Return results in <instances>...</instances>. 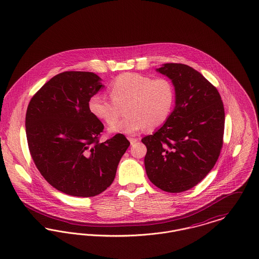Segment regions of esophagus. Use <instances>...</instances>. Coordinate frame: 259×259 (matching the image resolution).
Instances as JSON below:
<instances>
[{
	"mask_svg": "<svg viewBox=\"0 0 259 259\" xmlns=\"http://www.w3.org/2000/svg\"><path fill=\"white\" fill-rule=\"evenodd\" d=\"M129 141H130L131 145H134V144L137 143L138 139H136V138H129Z\"/></svg>",
	"mask_w": 259,
	"mask_h": 259,
	"instance_id": "esophagus-1",
	"label": "esophagus"
}]
</instances>
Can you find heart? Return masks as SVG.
I'll list each match as a JSON object with an SVG mask.
<instances>
[{
  "label": "heart",
  "mask_w": 259,
  "mask_h": 259,
  "mask_svg": "<svg viewBox=\"0 0 259 259\" xmlns=\"http://www.w3.org/2000/svg\"><path fill=\"white\" fill-rule=\"evenodd\" d=\"M107 91L111 102L95 94L88 107L96 118L111 124L119 117L120 108L125 107L126 117L108 127L111 133L135 135L146 127H159L167 120L175 102V90L168 79H152L138 73L118 75Z\"/></svg>",
  "instance_id": "1"
}]
</instances>
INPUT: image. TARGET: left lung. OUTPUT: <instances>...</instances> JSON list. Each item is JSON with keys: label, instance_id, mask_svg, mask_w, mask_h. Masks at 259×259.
<instances>
[{"label": "left lung", "instance_id": "left-lung-1", "mask_svg": "<svg viewBox=\"0 0 259 259\" xmlns=\"http://www.w3.org/2000/svg\"><path fill=\"white\" fill-rule=\"evenodd\" d=\"M171 79L175 107L166 122L142 139L150 181L168 193L198 185L215 165L223 146L225 112L220 94L193 67L165 63L156 69Z\"/></svg>", "mask_w": 259, "mask_h": 259}]
</instances>
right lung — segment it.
I'll use <instances>...</instances> for the list:
<instances>
[{
    "label": "right lung",
    "instance_id": "obj_1",
    "mask_svg": "<svg viewBox=\"0 0 259 259\" xmlns=\"http://www.w3.org/2000/svg\"><path fill=\"white\" fill-rule=\"evenodd\" d=\"M93 72L65 71L37 92L27 107L25 127L32 159L47 182L62 193L95 197L111 185L130 142L116 134L104 143V124L88 102L104 85Z\"/></svg>",
    "mask_w": 259,
    "mask_h": 259
}]
</instances>
